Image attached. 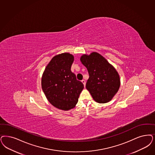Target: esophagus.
Wrapping results in <instances>:
<instances>
[{
    "mask_svg": "<svg viewBox=\"0 0 155 155\" xmlns=\"http://www.w3.org/2000/svg\"><path fill=\"white\" fill-rule=\"evenodd\" d=\"M81 82H82V84H84V86H85V84H86V82L84 80H82L81 81Z\"/></svg>",
    "mask_w": 155,
    "mask_h": 155,
    "instance_id": "obj_1",
    "label": "esophagus"
}]
</instances>
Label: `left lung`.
Here are the masks:
<instances>
[{"instance_id": "1", "label": "left lung", "mask_w": 155, "mask_h": 155, "mask_svg": "<svg viewBox=\"0 0 155 155\" xmlns=\"http://www.w3.org/2000/svg\"><path fill=\"white\" fill-rule=\"evenodd\" d=\"M80 61L88 71L89 78L86 88L93 100L100 104L112 100L120 86V75L117 70L97 52L82 55Z\"/></svg>"}]
</instances>
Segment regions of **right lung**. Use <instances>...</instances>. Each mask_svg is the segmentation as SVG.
<instances>
[{
    "label": "right lung",
    "mask_w": 155,
    "mask_h": 155,
    "mask_svg": "<svg viewBox=\"0 0 155 155\" xmlns=\"http://www.w3.org/2000/svg\"><path fill=\"white\" fill-rule=\"evenodd\" d=\"M74 56L68 53L55 55L43 71L41 85L48 102L63 110L74 108L78 101L83 84L71 72Z\"/></svg>",
    "instance_id": "add662e5"
}]
</instances>
